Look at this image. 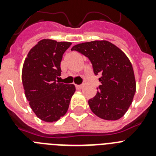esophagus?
Segmentation results:
<instances>
[{"label":"esophagus","instance_id":"esophagus-1","mask_svg":"<svg viewBox=\"0 0 156 156\" xmlns=\"http://www.w3.org/2000/svg\"><path fill=\"white\" fill-rule=\"evenodd\" d=\"M83 87V84H80V85H76V87L77 88V89H80V88H82Z\"/></svg>","mask_w":156,"mask_h":156}]
</instances>
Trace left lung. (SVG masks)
Returning a JSON list of instances; mask_svg holds the SVG:
<instances>
[{
    "label": "left lung",
    "mask_w": 156,
    "mask_h": 156,
    "mask_svg": "<svg viewBox=\"0 0 156 156\" xmlns=\"http://www.w3.org/2000/svg\"><path fill=\"white\" fill-rule=\"evenodd\" d=\"M88 58L94 73H99L101 85L97 94L88 101L94 113L105 120L123 116L133 101L136 82L129 58L115 45L106 41L79 44L72 48Z\"/></svg>",
    "instance_id": "8db88e82"
}]
</instances>
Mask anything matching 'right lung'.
<instances>
[{
	"label": "right lung",
	"mask_w": 156,
	"mask_h": 156,
	"mask_svg": "<svg viewBox=\"0 0 156 156\" xmlns=\"http://www.w3.org/2000/svg\"><path fill=\"white\" fill-rule=\"evenodd\" d=\"M71 44L41 40L25 59L22 73L25 94L34 113L45 122H55L66 113L76 90L73 84L56 82L61 76L63 54Z\"/></svg>",
	"instance_id": "obj_1"
}]
</instances>
